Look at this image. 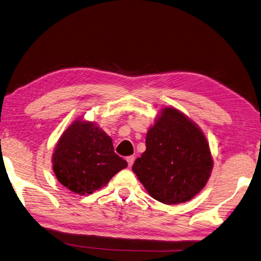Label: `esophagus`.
I'll list each match as a JSON object with an SVG mask.
<instances>
[{"mask_svg":"<svg viewBox=\"0 0 261 261\" xmlns=\"http://www.w3.org/2000/svg\"><path fill=\"white\" fill-rule=\"evenodd\" d=\"M127 163H128V167H132L133 164H134V161H135V157L134 156H128L126 158Z\"/></svg>","mask_w":261,"mask_h":261,"instance_id":"obj_1","label":"esophagus"}]
</instances>
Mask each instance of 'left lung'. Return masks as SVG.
<instances>
[{
	"mask_svg": "<svg viewBox=\"0 0 261 261\" xmlns=\"http://www.w3.org/2000/svg\"><path fill=\"white\" fill-rule=\"evenodd\" d=\"M212 168L205 135L173 107L162 111L146 135V150L133 165L148 194L166 205L192 199L205 187Z\"/></svg>",
	"mask_w": 261,
	"mask_h": 261,
	"instance_id": "1",
	"label": "left lung"
}]
</instances>
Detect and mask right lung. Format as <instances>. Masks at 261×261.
<instances>
[{"instance_id":"right-lung-1","label":"right lung","mask_w":261,"mask_h":261,"mask_svg":"<svg viewBox=\"0 0 261 261\" xmlns=\"http://www.w3.org/2000/svg\"><path fill=\"white\" fill-rule=\"evenodd\" d=\"M127 162L114 151L112 138L91 122L76 120L53 154V170L63 186L85 195L105 186Z\"/></svg>"}]
</instances>
